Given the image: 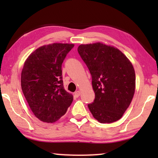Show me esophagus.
Returning a JSON list of instances; mask_svg holds the SVG:
<instances>
[{"label":"esophagus","instance_id":"34e87169","mask_svg":"<svg viewBox=\"0 0 158 158\" xmlns=\"http://www.w3.org/2000/svg\"><path fill=\"white\" fill-rule=\"evenodd\" d=\"M80 94H81V93H80L79 90H77V91H75V92L74 95H75V97H77H77H78V96H80Z\"/></svg>","mask_w":158,"mask_h":158}]
</instances>
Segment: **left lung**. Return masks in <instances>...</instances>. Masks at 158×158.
Segmentation results:
<instances>
[{
  "label": "left lung",
  "mask_w": 158,
  "mask_h": 158,
  "mask_svg": "<svg viewBox=\"0 0 158 158\" xmlns=\"http://www.w3.org/2000/svg\"><path fill=\"white\" fill-rule=\"evenodd\" d=\"M92 77L95 99L88 107L100 123L120 119L130 105L135 90L132 64L120 50L102 43L77 48Z\"/></svg>",
  "instance_id": "1"
}]
</instances>
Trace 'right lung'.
<instances>
[{
	"label": "right lung",
	"mask_w": 158,
	"mask_h": 158,
	"mask_svg": "<svg viewBox=\"0 0 158 158\" xmlns=\"http://www.w3.org/2000/svg\"><path fill=\"white\" fill-rule=\"evenodd\" d=\"M73 44H55L36 49L21 72V89L36 117L53 123L66 113L73 97L64 90L62 64Z\"/></svg>",
	"instance_id": "1"
}]
</instances>
